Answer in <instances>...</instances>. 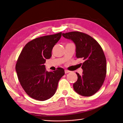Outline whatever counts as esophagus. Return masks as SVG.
I'll use <instances>...</instances> for the list:
<instances>
[{"mask_svg":"<svg viewBox=\"0 0 123 123\" xmlns=\"http://www.w3.org/2000/svg\"><path fill=\"white\" fill-rule=\"evenodd\" d=\"M64 72H65V74H67V73H69L70 71H68V70H65V71H64Z\"/></svg>","mask_w":123,"mask_h":123,"instance_id":"34e87169","label":"esophagus"}]
</instances>
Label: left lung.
I'll list each match as a JSON object with an SVG mask.
<instances>
[{"label": "left lung", "instance_id": "obj_1", "mask_svg": "<svg viewBox=\"0 0 123 123\" xmlns=\"http://www.w3.org/2000/svg\"><path fill=\"white\" fill-rule=\"evenodd\" d=\"M64 38L75 45L76 57L84 61L82 75H78L73 84L75 92L83 96H91L100 89L106 74V60L100 45L89 35L78 31L62 33Z\"/></svg>", "mask_w": 123, "mask_h": 123}]
</instances>
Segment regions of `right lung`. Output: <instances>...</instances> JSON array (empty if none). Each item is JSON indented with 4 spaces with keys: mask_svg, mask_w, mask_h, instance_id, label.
Instances as JSON below:
<instances>
[{
    "mask_svg": "<svg viewBox=\"0 0 123 123\" xmlns=\"http://www.w3.org/2000/svg\"><path fill=\"white\" fill-rule=\"evenodd\" d=\"M61 36L60 32L33 39L25 44L19 56L16 65L17 76L25 93L32 98L43 101L52 97L64 75L63 68L48 72L44 65Z\"/></svg>",
    "mask_w": 123,
    "mask_h": 123,
    "instance_id": "right-lung-1",
    "label": "right lung"
}]
</instances>
